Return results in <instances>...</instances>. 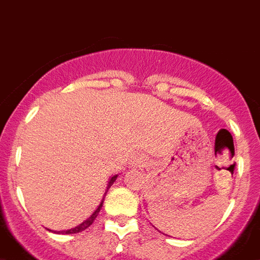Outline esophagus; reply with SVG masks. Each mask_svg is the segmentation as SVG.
I'll return each mask as SVG.
<instances>
[{
  "mask_svg": "<svg viewBox=\"0 0 260 260\" xmlns=\"http://www.w3.org/2000/svg\"><path fill=\"white\" fill-rule=\"evenodd\" d=\"M141 165H142L141 156L135 155L133 156V159H131V166H132V167H140Z\"/></svg>",
  "mask_w": 260,
  "mask_h": 260,
  "instance_id": "34e87169",
  "label": "esophagus"
}]
</instances>
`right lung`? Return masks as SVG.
<instances>
[{
  "label": "right lung",
  "instance_id": "right-lung-1",
  "mask_svg": "<svg viewBox=\"0 0 260 260\" xmlns=\"http://www.w3.org/2000/svg\"><path fill=\"white\" fill-rule=\"evenodd\" d=\"M116 177H118V175H114V176L111 177V179H110L109 184H107V189H106V191H105V196H106V193H107V190H109L110 186H111L114 184V181H115V180H116ZM105 196H104V198H105ZM104 198H102L101 203L98 205L97 209L94 210V212H93V214L90 215V216L88 217L86 220H84L83 223L79 224L78 226H75V228H71V229H67V231H51V229H48V231H51V232H54V233H62V235H72V233L83 232V231H85L86 228H89V226L92 225V223H93V221H94L95 217H97L98 212H100V210L102 209V205H104V201H105Z\"/></svg>",
  "mask_w": 260,
  "mask_h": 260
}]
</instances>
